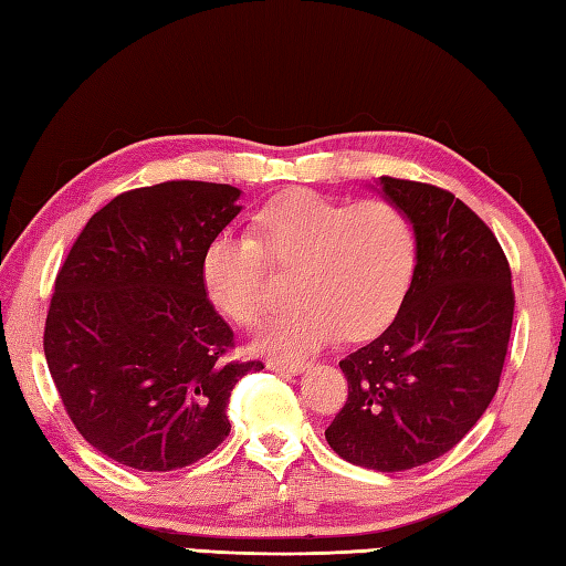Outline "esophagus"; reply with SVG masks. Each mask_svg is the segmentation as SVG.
Segmentation results:
<instances>
[{"label":"esophagus","mask_w":566,"mask_h":566,"mask_svg":"<svg viewBox=\"0 0 566 566\" xmlns=\"http://www.w3.org/2000/svg\"><path fill=\"white\" fill-rule=\"evenodd\" d=\"M266 368L269 370H275V373H287V375H297V373H303L307 366L303 360H269L266 363Z\"/></svg>","instance_id":"obj_1"}]
</instances>
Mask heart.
Listing matches in <instances>:
<instances>
[{"label":"heart","instance_id":"1","mask_svg":"<svg viewBox=\"0 0 566 566\" xmlns=\"http://www.w3.org/2000/svg\"><path fill=\"white\" fill-rule=\"evenodd\" d=\"M251 234L222 232L203 251L200 281L222 315L254 324L266 307L269 263L293 269V310L269 319L254 348L279 358L315 354L338 336L363 338L397 315L417 261V234L385 198L348 206L312 191L271 200Z\"/></svg>","mask_w":566,"mask_h":566}]
</instances>
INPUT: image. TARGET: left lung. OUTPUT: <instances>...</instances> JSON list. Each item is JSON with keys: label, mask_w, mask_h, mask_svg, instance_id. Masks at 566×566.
<instances>
[{"label": "left lung", "mask_w": 566, "mask_h": 566, "mask_svg": "<svg viewBox=\"0 0 566 566\" xmlns=\"http://www.w3.org/2000/svg\"><path fill=\"white\" fill-rule=\"evenodd\" d=\"M417 234L397 317L342 366L348 399L324 431L336 455L378 472L419 468L455 448L494 399L513 287L504 249L443 188L380 177Z\"/></svg>", "instance_id": "8db88e82"}]
</instances>
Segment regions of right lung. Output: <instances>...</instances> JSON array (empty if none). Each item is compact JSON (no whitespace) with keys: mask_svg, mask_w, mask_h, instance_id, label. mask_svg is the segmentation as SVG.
<instances>
[{"mask_svg":"<svg viewBox=\"0 0 566 566\" xmlns=\"http://www.w3.org/2000/svg\"><path fill=\"white\" fill-rule=\"evenodd\" d=\"M228 184L167 181L94 212L55 279L43 348L72 423L125 468L169 472L230 433L234 334L210 305L200 259L240 216Z\"/></svg>","mask_w":566,"mask_h":566,"instance_id":"right-lung-1","label":"right lung"}]
</instances>
